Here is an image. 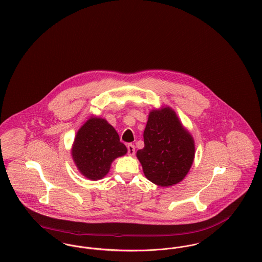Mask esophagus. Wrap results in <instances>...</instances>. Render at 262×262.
<instances>
[{
    "label": "esophagus",
    "mask_w": 262,
    "mask_h": 262,
    "mask_svg": "<svg viewBox=\"0 0 262 262\" xmlns=\"http://www.w3.org/2000/svg\"><path fill=\"white\" fill-rule=\"evenodd\" d=\"M127 154H129V155H135V154H136V147H135L134 144H132V143L127 144Z\"/></svg>",
    "instance_id": "esophagus-1"
}]
</instances>
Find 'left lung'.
<instances>
[{"label":"left lung","instance_id":"left-lung-1","mask_svg":"<svg viewBox=\"0 0 262 262\" xmlns=\"http://www.w3.org/2000/svg\"><path fill=\"white\" fill-rule=\"evenodd\" d=\"M143 140L144 147L138 150L137 157L145 177L161 187L182 181L193 164L195 143L176 113L169 107L152 110Z\"/></svg>","mask_w":262,"mask_h":262}]
</instances>
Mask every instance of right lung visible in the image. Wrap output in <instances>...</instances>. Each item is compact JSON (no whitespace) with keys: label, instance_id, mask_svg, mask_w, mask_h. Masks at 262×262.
<instances>
[{"label":"right lung","instance_id":"right-lung-1","mask_svg":"<svg viewBox=\"0 0 262 262\" xmlns=\"http://www.w3.org/2000/svg\"><path fill=\"white\" fill-rule=\"evenodd\" d=\"M126 152L116 129L97 117H91L79 128L71 150L78 170L90 180L105 177L112 162Z\"/></svg>","mask_w":262,"mask_h":262}]
</instances>
